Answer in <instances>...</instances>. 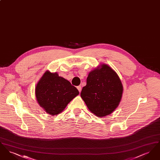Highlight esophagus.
<instances>
[{
    "label": "esophagus",
    "mask_w": 160,
    "mask_h": 160,
    "mask_svg": "<svg viewBox=\"0 0 160 160\" xmlns=\"http://www.w3.org/2000/svg\"><path fill=\"white\" fill-rule=\"evenodd\" d=\"M77 89L78 90L79 92H80L81 91H82V86H78L77 87Z\"/></svg>",
    "instance_id": "1"
}]
</instances>
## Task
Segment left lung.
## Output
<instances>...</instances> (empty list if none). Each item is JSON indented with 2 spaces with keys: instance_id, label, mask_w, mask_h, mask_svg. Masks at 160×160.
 <instances>
[{
  "instance_id": "1",
  "label": "left lung",
  "mask_w": 160,
  "mask_h": 160,
  "mask_svg": "<svg viewBox=\"0 0 160 160\" xmlns=\"http://www.w3.org/2000/svg\"><path fill=\"white\" fill-rule=\"evenodd\" d=\"M122 83L116 72L106 64L91 71L80 95L93 114L103 117L112 113L122 98Z\"/></svg>"
}]
</instances>
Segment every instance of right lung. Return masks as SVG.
I'll use <instances>...</instances> for the list:
<instances>
[{
    "mask_svg": "<svg viewBox=\"0 0 160 160\" xmlns=\"http://www.w3.org/2000/svg\"><path fill=\"white\" fill-rule=\"evenodd\" d=\"M79 92L67 80L46 71L39 81L35 95L40 106L51 115L61 113Z\"/></svg>",
    "mask_w": 160,
    "mask_h": 160,
    "instance_id": "add662e5",
    "label": "right lung"
}]
</instances>
